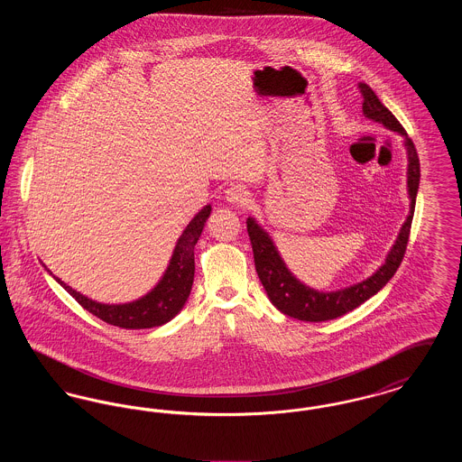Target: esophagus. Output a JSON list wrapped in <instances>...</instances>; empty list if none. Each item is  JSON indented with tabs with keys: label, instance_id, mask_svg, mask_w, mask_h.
Returning a JSON list of instances; mask_svg holds the SVG:
<instances>
[{
	"label": "esophagus",
	"instance_id": "obj_1",
	"mask_svg": "<svg viewBox=\"0 0 462 462\" xmlns=\"http://www.w3.org/2000/svg\"><path fill=\"white\" fill-rule=\"evenodd\" d=\"M225 196L230 204L236 206H245L249 202V192L242 185H232L230 189H226Z\"/></svg>",
	"mask_w": 462,
	"mask_h": 462
}]
</instances>
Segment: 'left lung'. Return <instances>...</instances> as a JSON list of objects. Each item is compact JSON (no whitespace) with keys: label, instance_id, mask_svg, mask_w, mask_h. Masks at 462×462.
<instances>
[{"label":"left lung","instance_id":"left-lung-1","mask_svg":"<svg viewBox=\"0 0 462 462\" xmlns=\"http://www.w3.org/2000/svg\"><path fill=\"white\" fill-rule=\"evenodd\" d=\"M358 89L364 98V104H362L364 114L377 123H383L386 128L402 133L405 136V145H407V152H409L407 185H409V196H411V215L403 223L395 245L386 258V263L383 264L373 277H369L367 281H364L356 286L336 291V292H319V291L303 286L300 281H296L291 275V272L287 270L286 264L281 260L273 242L266 236V232H263L253 218L247 220V234H249L251 245H253L254 266H256L258 277L263 284L270 301L282 313H286L292 319H298V320H305V322L332 320V319H337V317L352 311L355 308L360 307L364 301H367L377 291H381L383 287L386 286L388 281L395 275L398 266L405 256L407 244H409L411 226H412V218H414V208H416V196H418L419 178H420L418 151H416L414 142L407 136V132L400 125V121L381 104V100L375 97L373 89L364 83L358 85Z\"/></svg>","mask_w":462,"mask_h":462}]
</instances>
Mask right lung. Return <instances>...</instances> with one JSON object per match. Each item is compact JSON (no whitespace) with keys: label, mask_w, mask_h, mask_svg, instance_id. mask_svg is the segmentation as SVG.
I'll return each mask as SVG.
<instances>
[{"label":"right lung","mask_w":462,"mask_h":462,"mask_svg":"<svg viewBox=\"0 0 462 462\" xmlns=\"http://www.w3.org/2000/svg\"><path fill=\"white\" fill-rule=\"evenodd\" d=\"M211 206H206L194 217V220L187 225L181 237L176 244L173 258L170 266L161 279V282L143 298L138 301L126 303V305H102L91 301L87 296L76 292L72 287L64 284L60 279L57 282L64 286L67 292L85 308L91 315L98 317L100 320L107 322L110 326H117L123 329H149L157 328L171 320L176 313L183 308L192 282H194V247L198 244L204 223L209 218Z\"/></svg>","instance_id":"obj_1"}]
</instances>
